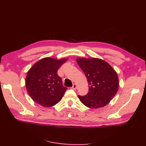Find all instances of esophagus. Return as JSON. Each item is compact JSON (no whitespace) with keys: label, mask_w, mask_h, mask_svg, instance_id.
I'll use <instances>...</instances> for the list:
<instances>
[{"label":"esophagus","mask_w":146,"mask_h":146,"mask_svg":"<svg viewBox=\"0 0 146 146\" xmlns=\"http://www.w3.org/2000/svg\"><path fill=\"white\" fill-rule=\"evenodd\" d=\"M72 89L74 90H76L77 89V85H76V84H75V83L74 84L72 87Z\"/></svg>","instance_id":"esophagus-1"}]
</instances>
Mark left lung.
Here are the masks:
<instances>
[{
  "label": "left lung",
  "instance_id": "obj_1",
  "mask_svg": "<svg viewBox=\"0 0 146 146\" xmlns=\"http://www.w3.org/2000/svg\"><path fill=\"white\" fill-rule=\"evenodd\" d=\"M76 61L89 84L88 93L84 96L78 95V98L88 108L104 107L118 91L119 80L115 70L100 58H77Z\"/></svg>",
  "mask_w": 146,
  "mask_h": 146
}]
</instances>
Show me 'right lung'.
<instances>
[{
    "mask_svg": "<svg viewBox=\"0 0 146 146\" xmlns=\"http://www.w3.org/2000/svg\"><path fill=\"white\" fill-rule=\"evenodd\" d=\"M68 60L44 58L35 63L27 72L26 89L31 98L44 107L54 106L62 99L67 88L62 85L57 70Z\"/></svg>",
    "mask_w": 146,
    "mask_h": 146,
    "instance_id": "right-lung-1",
    "label": "right lung"
}]
</instances>
